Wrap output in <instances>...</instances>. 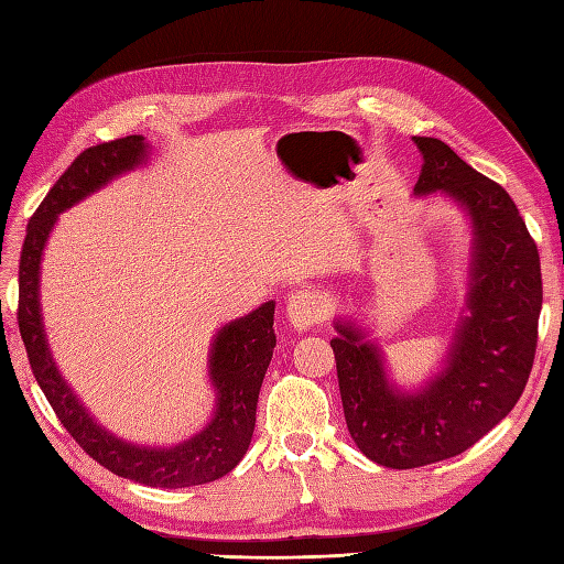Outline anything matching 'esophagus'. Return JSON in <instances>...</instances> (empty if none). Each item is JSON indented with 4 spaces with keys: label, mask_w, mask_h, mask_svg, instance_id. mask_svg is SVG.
Wrapping results in <instances>:
<instances>
[{
    "label": "esophagus",
    "mask_w": 564,
    "mask_h": 564,
    "mask_svg": "<svg viewBox=\"0 0 564 564\" xmlns=\"http://www.w3.org/2000/svg\"><path fill=\"white\" fill-rule=\"evenodd\" d=\"M286 315L296 329H308L324 317V303L313 289H296L286 301Z\"/></svg>",
    "instance_id": "34e87169"
}]
</instances>
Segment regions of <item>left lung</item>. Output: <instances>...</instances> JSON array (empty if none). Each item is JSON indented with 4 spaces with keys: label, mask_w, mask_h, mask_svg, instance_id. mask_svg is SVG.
Returning a JSON list of instances; mask_svg holds the SVG:
<instances>
[{
    "label": "left lung",
    "mask_w": 564,
    "mask_h": 564,
    "mask_svg": "<svg viewBox=\"0 0 564 564\" xmlns=\"http://www.w3.org/2000/svg\"><path fill=\"white\" fill-rule=\"evenodd\" d=\"M423 155L416 195L447 193L473 220L470 315L458 322L447 367L416 395L386 379L379 350L352 324L332 338L350 437L386 468L452 458L485 437L520 400L534 365L543 301L536 242L503 187L437 139L414 135Z\"/></svg>",
    "instance_id": "8db88e82"
}]
</instances>
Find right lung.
Wrapping results in <instances>:
<instances>
[{
    "label": "right lung",
    "instance_id": "add662e5",
    "mask_svg": "<svg viewBox=\"0 0 564 564\" xmlns=\"http://www.w3.org/2000/svg\"><path fill=\"white\" fill-rule=\"evenodd\" d=\"M143 135H124L91 145L73 160L63 176L46 193L28 224L19 265V329L32 373L54 409L63 429L77 445L110 473L148 487L207 485L230 473L249 449L256 425V402L275 348V303L268 301L253 313L226 324L212 346V383L216 388V414L199 435L172 449L133 447L112 437L87 414L75 392L65 386L51 360L40 315V261L46 237L61 212L70 209L106 185L117 174L129 172L145 160Z\"/></svg>",
    "mask_w": 564,
    "mask_h": 564
}]
</instances>
